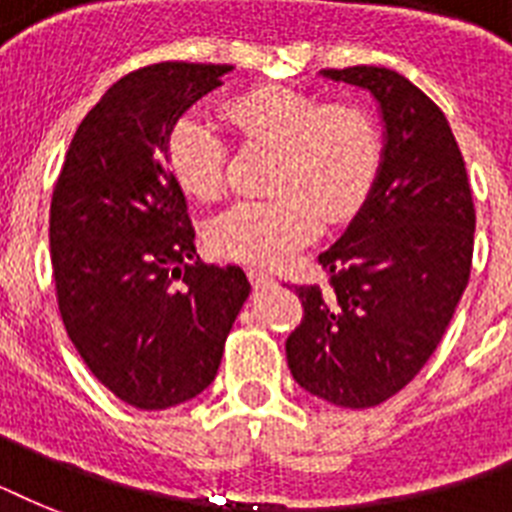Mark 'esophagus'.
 Listing matches in <instances>:
<instances>
[{
  "mask_svg": "<svg viewBox=\"0 0 512 512\" xmlns=\"http://www.w3.org/2000/svg\"><path fill=\"white\" fill-rule=\"evenodd\" d=\"M249 281H252V287L255 289H263V287H273L276 284V279H273L271 273H263V271H257V268H249Z\"/></svg>",
  "mask_w": 512,
  "mask_h": 512,
  "instance_id": "1",
  "label": "esophagus"
}]
</instances>
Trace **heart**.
Masks as SVG:
<instances>
[{"mask_svg": "<svg viewBox=\"0 0 512 512\" xmlns=\"http://www.w3.org/2000/svg\"><path fill=\"white\" fill-rule=\"evenodd\" d=\"M223 116L244 148L276 151L268 201H244L212 220L209 249L228 260L279 268L311 244L321 223L356 215L372 191L382 140L358 106L329 103L308 92L265 84L225 98ZM167 167L188 196L215 201L228 183V146L199 116H183L167 132Z\"/></svg>", "mask_w": 512, "mask_h": 512, "instance_id": "b5f03b06", "label": "heart"}]
</instances>
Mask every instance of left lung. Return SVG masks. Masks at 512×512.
I'll return each mask as SVG.
<instances>
[{
	"label": "left lung",
	"instance_id": "8db88e82",
	"mask_svg": "<svg viewBox=\"0 0 512 512\" xmlns=\"http://www.w3.org/2000/svg\"><path fill=\"white\" fill-rule=\"evenodd\" d=\"M324 76L377 98L385 151L356 220L319 255L327 284L295 287L303 321L287 364L313 396L369 409L406 388L444 337L468 287L476 209L452 127L425 92L390 68Z\"/></svg>",
	"mask_w": 512,
	"mask_h": 512
}]
</instances>
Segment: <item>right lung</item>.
I'll return each mask as SVG.
<instances>
[{
  "instance_id": "add662e5",
  "label": "right lung",
  "mask_w": 512,
  "mask_h": 512,
  "mask_svg": "<svg viewBox=\"0 0 512 512\" xmlns=\"http://www.w3.org/2000/svg\"><path fill=\"white\" fill-rule=\"evenodd\" d=\"M231 66L154 63L122 76L76 127L50 204L60 319L116 398L170 409L215 380L249 281L196 255L164 143Z\"/></svg>"
}]
</instances>
